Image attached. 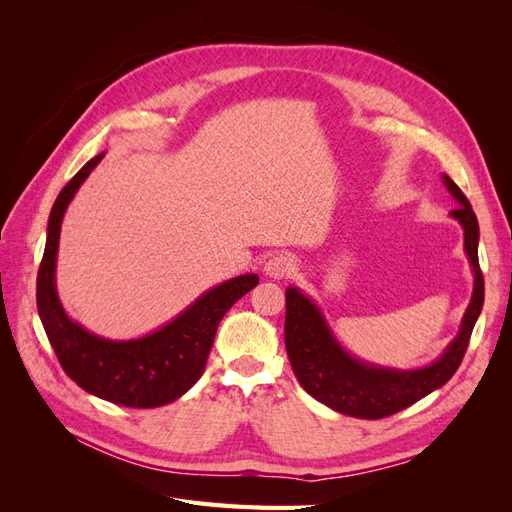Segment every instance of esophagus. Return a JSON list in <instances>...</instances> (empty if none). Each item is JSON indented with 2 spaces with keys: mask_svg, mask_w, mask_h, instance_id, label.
Instances as JSON below:
<instances>
[{
  "mask_svg": "<svg viewBox=\"0 0 512 512\" xmlns=\"http://www.w3.org/2000/svg\"><path fill=\"white\" fill-rule=\"evenodd\" d=\"M290 273H294V258L290 254H277L265 265V275L273 277V280H284Z\"/></svg>",
  "mask_w": 512,
  "mask_h": 512,
  "instance_id": "34e87169",
  "label": "esophagus"
}]
</instances>
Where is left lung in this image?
Segmentation results:
<instances>
[{
	"label": "left lung",
	"instance_id": "1",
	"mask_svg": "<svg viewBox=\"0 0 512 512\" xmlns=\"http://www.w3.org/2000/svg\"><path fill=\"white\" fill-rule=\"evenodd\" d=\"M442 181L459 205L451 211V218L463 228V250L474 273V288L459 333L440 359L416 369L380 367L356 359L337 342L320 307L299 288H286L284 337L292 371L309 395L335 412L354 418L391 416L440 389L461 365L485 301V282L478 267L480 232L470 200L451 177L442 175Z\"/></svg>",
	"mask_w": 512,
	"mask_h": 512
}]
</instances>
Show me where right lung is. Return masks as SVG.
<instances>
[{"label":"right lung","instance_id":"1","mask_svg":"<svg viewBox=\"0 0 512 512\" xmlns=\"http://www.w3.org/2000/svg\"><path fill=\"white\" fill-rule=\"evenodd\" d=\"M91 158L59 192L49 215L36 301L46 337L66 374L83 391L126 408H158L188 393L203 376L215 331L228 309L258 284L245 273L213 286L164 327L136 339H106L74 322L55 284L61 220L74 194L100 160Z\"/></svg>","mask_w":512,"mask_h":512}]
</instances>
